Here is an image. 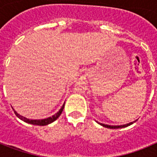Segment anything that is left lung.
I'll use <instances>...</instances> for the list:
<instances>
[{
    "label": "left lung",
    "instance_id": "obj_1",
    "mask_svg": "<svg viewBox=\"0 0 157 157\" xmlns=\"http://www.w3.org/2000/svg\"><path fill=\"white\" fill-rule=\"evenodd\" d=\"M138 120H134V121L133 122H130V123H127V124H124V125H120V126H111V125H108V124H104V123H99L100 125L103 126V127H106V128H109V129H119V128H124V127H128V126H130L131 124H133L134 123H135L136 121H137Z\"/></svg>",
    "mask_w": 157,
    "mask_h": 157
}]
</instances>
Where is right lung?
I'll return each mask as SVG.
<instances>
[{
	"label": "right lung",
	"mask_w": 157,
	"mask_h": 157,
	"mask_svg": "<svg viewBox=\"0 0 157 157\" xmlns=\"http://www.w3.org/2000/svg\"><path fill=\"white\" fill-rule=\"evenodd\" d=\"M65 104V102H64ZM64 104L63 105V106L61 107V109H59V112H57L55 115L53 116H50V117L46 118V119H42V120H30V119H27V118L24 117V116H21V115H19L16 111H15V109H13L14 112H15V114L16 116H17L19 119H20L21 120L24 121L25 123H30V124H33V125H38V126H45V125H48L49 123H52V122H54L55 120H56L58 119L60 115H61L62 112L63 110V108H64Z\"/></svg>",
	"instance_id": "add662e5"
}]
</instances>
